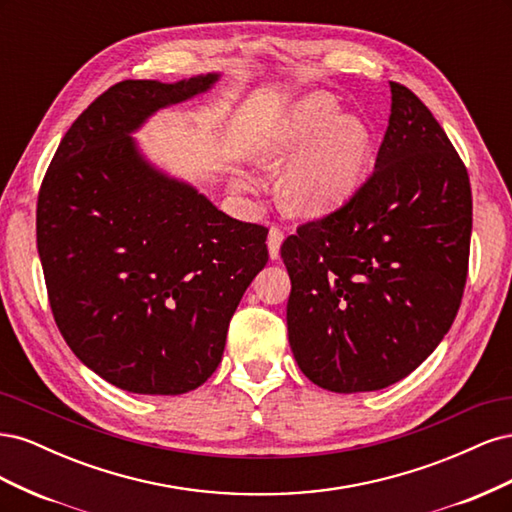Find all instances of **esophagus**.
Masks as SVG:
<instances>
[{
  "instance_id": "1",
  "label": "esophagus",
  "mask_w": 512,
  "mask_h": 512,
  "mask_svg": "<svg viewBox=\"0 0 512 512\" xmlns=\"http://www.w3.org/2000/svg\"><path fill=\"white\" fill-rule=\"evenodd\" d=\"M284 241V230L280 226H271L269 228V237H267V245H269V256L273 260L280 258V247Z\"/></svg>"
}]
</instances>
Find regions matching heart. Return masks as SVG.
Listing matches in <instances>:
<instances>
[{"instance_id":"heart-1","label":"heart","mask_w":512,"mask_h":512,"mask_svg":"<svg viewBox=\"0 0 512 512\" xmlns=\"http://www.w3.org/2000/svg\"><path fill=\"white\" fill-rule=\"evenodd\" d=\"M371 132L342 117L327 94H309L277 119L258 145V160L286 164L280 200L299 215H324L356 194L365 179Z\"/></svg>"}]
</instances>
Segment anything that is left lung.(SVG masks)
<instances>
[{"instance_id":"8db88e82","label":"left lung","mask_w":512,"mask_h":512,"mask_svg":"<svg viewBox=\"0 0 512 512\" xmlns=\"http://www.w3.org/2000/svg\"><path fill=\"white\" fill-rule=\"evenodd\" d=\"M468 170L429 108L391 83L376 168L282 245L294 361L333 393L406 378L451 329L468 277Z\"/></svg>"}]
</instances>
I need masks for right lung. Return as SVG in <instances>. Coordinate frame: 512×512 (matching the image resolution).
Masks as SVG:
<instances>
[{"label":"right lung","instance_id":"add662e5","mask_svg":"<svg viewBox=\"0 0 512 512\" xmlns=\"http://www.w3.org/2000/svg\"><path fill=\"white\" fill-rule=\"evenodd\" d=\"M218 79L106 89L61 138L40 185L38 254L57 327L91 371L128 393L198 389L269 260L265 226L164 175L130 136Z\"/></svg>","mask_w":512,"mask_h":512}]
</instances>
